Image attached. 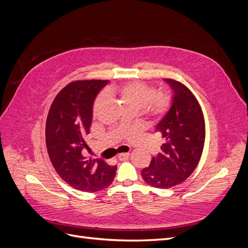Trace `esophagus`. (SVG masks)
Returning a JSON list of instances; mask_svg holds the SVG:
<instances>
[{"label": "esophagus", "instance_id": "1", "mask_svg": "<svg viewBox=\"0 0 248 248\" xmlns=\"http://www.w3.org/2000/svg\"><path fill=\"white\" fill-rule=\"evenodd\" d=\"M128 158H129V153H121V154H119V156H118V159L121 160V161L127 160Z\"/></svg>", "mask_w": 248, "mask_h": 248}]
</instances>
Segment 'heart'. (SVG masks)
Wrapping results in <instances>:
<instances>
[{
  "label": "heart",
  "mask_w": 248,
  "mask_h": 248,
  "mask_svg": "<svg viewBox=\"0 0 248 248\" xmlns=\"http://www.w3.org/2000/svg\"><path fill=\"white\" fill-rule=\"evenodd\" d=\"M109 96L117 97L123 104L124 109L140 111L144 108L150 115L162 116L169 109L170 98L164 94H155V90L141 81H130L125 85L110 88L108 91ZM107 100L106 95L97 97L93 111H98Z\"/></svg>",
  "instance_id": "obj_1"
}]
</instances>
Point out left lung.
I'll use <instances>...</instances> for the list:
<instances>
[{"label":"left lung","instance_id":"left-lung-1","mask_svg":"<svg viewBox=\"0 0 248 248\" xmlns=\"http://www.w3.org/2000/svg\"><path fill=\"white\" fill-rule=\"evenodd\" d=\"M170 89L169 109L155 126L164 142L161 152L141 170L144 181L167 189L188 178L200 161L205 141V122L196 97L184 85L163 79Z\"/></svg>","mask_w":248,"mask_h":248}]
</instances>
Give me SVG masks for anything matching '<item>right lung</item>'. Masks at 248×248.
<instances>
[{"instance_id": "obj_1", "label": "right lung", "mask_w": 248, "mask_h": 248, "mask_svg": "<svg viewBox=\"0 0 248 248\" xmlns=\"http://www.w3.org/2000/svg\"><path fill=\"white\" fill-rule=\"evenodd\" d=\"M108 80H78L67 85L49 108L46 139L50 161L66 183L81 191L95 192L108 187L117 166L102 159H87L82 154L90 133L97 95Z\"/></svg>"}]
</instances>
